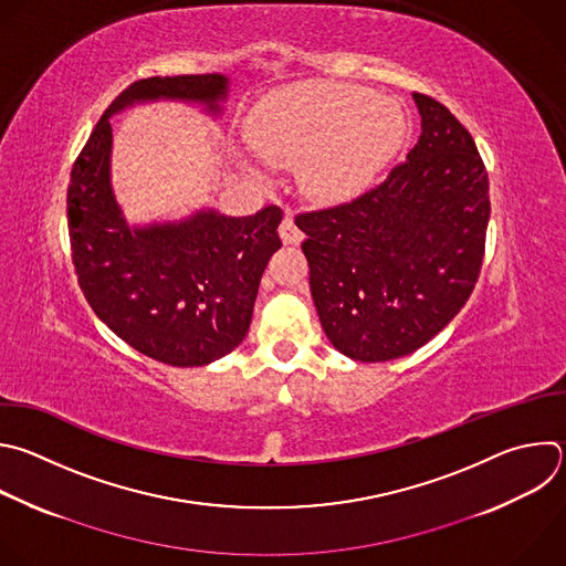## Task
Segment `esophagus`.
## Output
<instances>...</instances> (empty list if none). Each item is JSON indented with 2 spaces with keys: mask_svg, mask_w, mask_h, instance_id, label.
<instances>
[{
  "mask_svg": "<svg viewBox=\"0 0 566 566\" xmlns=\"http://www.w3.org/2000/svg\"><path fill=\"white\" fill-rule=\"evenodd\" d=\"M280 238L284 244H300L304 240V233L297 229V224L289 211L280 224Z\"/></svg>",
  "mask_w": 566,
  "mask_h": 566,
  "instance_id": "esophagus-1",
  "label": "esophagus"
}]
</instances>
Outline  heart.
<instances>
[{"label":"heart","mask_w":566,"mask_h":566,"mask_svg":"<svg viewBox=\"0 0 566 566\" xmlns=\"http://www.w3.org/2000/svg\"><path fill=\"white\" fill-rule=\"evenodd\" d=\"M247 135L255 153L275 166L300 164V184L319 202L359 196L400 150L405 111L353 86H300L260 102ZM253 177L260 170L247 166Z\"/></svg>","instance_id":"b5f03b06"}]
</instances>
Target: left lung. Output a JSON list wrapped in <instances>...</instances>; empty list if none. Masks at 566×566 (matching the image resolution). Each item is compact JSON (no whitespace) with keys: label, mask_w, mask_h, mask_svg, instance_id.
<instances>
[{"label":"left lung","mask_w":566,"mask_h":566,"mask_svg":"<svg viewBox=\"0 0 566 566\" xmlns=\"http://www.w3.org/2000/svg\"><path fill=\"white\" fill-rule=\"evenodd\" d=\"M422 117L407 161L357 200L297 216L328 342L389 361L436 337L467 304L484 258L489 175L469 130L413 93Z\"/></svg>","instance_id":"8db88e82"}]
</instances>
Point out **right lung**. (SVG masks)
Wrapping results in <instances>:
<instances>
[{
	"mask_svg": "<svg viewBox=\"0 0 566 566\" xmlns=\"http://www.w3.org/2000/svg\"><path fill=\"white\" fill-rule=\"evenodd\" d=\"M229 93L222 73L133 82L71 170L69 235L84 297L117 337L170 366H207L244 339L262 273L282 247V211L231 218L200 209L184 220L128 224L113 191L111 117L139 104L181 102L218 119Z\"/></svg>",
	"mask_w": 566,
	"mask_h": 566,
	"instance_id": "1",
	"label": "right lung"
}]
</instances>
